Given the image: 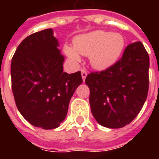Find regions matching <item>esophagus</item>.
<instances>
[{
    "label": "esophagus",
    "mask_w": 159,
    "mask_h": 159,
    "mask_svg": "<svg viewBox=\"0 0 159 159\" xmlns=\"http://www.w3.org/2000/svg\"><path fill=\"white\" fill-rule=\"evenodd\" d=\"M81 73H82V77H83V82H84L85 79H86V76L87 75H88V73H87V71L85 70H81Z\"/></svg>",
    "instance_id": "esophagus-1"
}]
</instances>
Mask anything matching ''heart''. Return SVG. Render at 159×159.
<instances>
[{"mask_svg": "<svg viewBox=\"0 0 159 159\" xmlns=\"http://www.w3.org/2000/svg\"><path fill=\"white\" fill-rule=\"evenodd\" d=\"M74 48L65 47V52L70 59L79 62L81 55L89 56L90 65L96 70H106L119 59L125 45V40L119 33L95 30L76 36L73 41Z\"/></svg>", "mask_w": 159, "mask_h": 159, "instance_id": "1", "label": "heart"}]
</instances>
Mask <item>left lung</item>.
<instances>
[{
    "instance_id": "8db88e82",
    "label": "left lung",
    "mask_w": 159,
    "mask_h": 159,
    "mask_svg": "<svg viewBox=\"0 0 159 159\" xmlns=\"http://www.w3.org/2000/svg\"><path fill=\"white\" fill-rule=\"evenodd\" d=\"M148 70L149 55L143 44L135 42L111 67L87 76L91 111L100 125L119 129L136 117L147 100Z\"/></svg>"
}]
</instances>
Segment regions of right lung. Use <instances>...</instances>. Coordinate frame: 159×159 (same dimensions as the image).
<instances>
[{"mask_svg": "<svg viewBox=\"0 0 159 159\" xmlns=\"http://www.w3.org/2000/svg\"><path fill=\"white\" fill-rule=\"evenodd\" d=\"M52 29L27 36L11 63L12 90L19 112L33 126L52 129L66 117L70 100L83 83L81 71L63 70L65 57Z\"/></svg>", "mask_w": 159, "mask_h": 159, "instance_id": "1", "label": "right lung"}]
</instances>
